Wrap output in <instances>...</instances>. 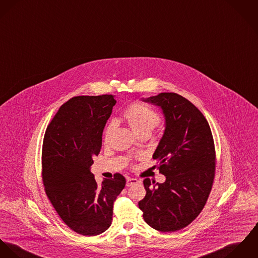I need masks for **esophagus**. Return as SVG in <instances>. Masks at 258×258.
Masks as SVG:
<instances>
[{"label":"esophagus","instance_id":"esophagus-1","mask_svg":"<svg viewBox=\"0 0 258 258\" xmlns=\"http://www.w3.org/2000/svg\"><path fill=\"white\" fill-rule=\"evenodd\" d=\"M142 181H140V180H138V179H136V178H128L127 180H126V187H130V186H132V185H135V184H138V183H141Z\"/></svg>","mask_w":258,"mask_h":258}]
</instances>
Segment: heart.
Returning a JSON list of instances; mask_svg holds the SVG:
<instances>
[{"instance_id": "1", "label": "heart", "mask_w": 258, "mask_h": 258, "mask_svg": "<svg viewBox=\"0 0 258 258\" xmlns=\"http://www.w3.org/2000/svg\"><path fill=\"white\" fill-rule=\"evenodd\" d=\"M122 116L131 128L138 135L144 133L150 134V132L159 123V115L143 103H134L127 106L123 112ZM113 131V123H110L105 130L104 141L107 143Z\"/></svg>"}]
</instances>
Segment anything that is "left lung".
I'll use <instances>...</instances> for the list:
<instances>
[{
  "label": "left lung",
  "mask_w": 258,
  "mask_h": 258,
  "mask_svg": "<svg viewBox=\"0 0 258 258\" xmlns=\"http://www.w3.org/2000/svg\"><path fill=\"white\" fill-rule=\"evenodd\" d=\"M142 100L159 107L165 118L164 134L152 158L166 180L151 183L144 179L146 195L139 207L151 228L176 231L199 216L210 195L216 166L212 132L200 111L176 93Z\"/></svg>",
  "instance_id": "left-lung-1"
}]
</instances>
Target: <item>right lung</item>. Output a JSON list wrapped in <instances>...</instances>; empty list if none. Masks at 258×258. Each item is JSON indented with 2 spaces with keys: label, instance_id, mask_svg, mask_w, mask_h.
<instances>
[{
  "label": "right lung",
  "instance_id": "right-lung-1",
  "mask_svg": "<svg viewBox=\"0 0 258 258\" xmlns=\"http://www.w3.org/2000/svg\"><path fill=\"white\" fill-rule=\"evenodd\" d=\"M115 103L113 95L74 97L59 108L45 131V193L62 221L82 235H98L110 228L114 202L125 186L119 173L102 184L91 173Z\"/></svg>",
  "mask_w": 258,
  "mask_h": 258
}]
</instances>
